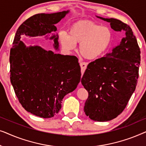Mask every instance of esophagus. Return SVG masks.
Segmentation results:
<instances>
[{"label": "esophagus", "mask_w": 146, "mask_h": 146, "mask_svg": "<svg viewBox=\"0 0 146 146\" xmlns=\"http://www.w3.org/2000/svg\"><path fill=\"white\" fill-rule=\"evenodd\" d=\"M87 65H88V63H86V62H80L81 71H82V75H83L84 72L85 70L86 69Z\"/></svg>", "instance_id": "34e87169"}]
</instances>
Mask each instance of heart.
<instances>
[{"mask_svg":"<svg viewBox=\"0 0 146 146\" xmlns=\"http://www.w3.org/2000/svg\"><path fill=\"white\" fill-rule=\"evenodd\" d=\"M59 40L65 50L75 49L80 44L79 52L88 60H96L104 54L112 40V33L104 27L90 21H78L68 29V34L62 31Z\"/></svg>","mask_w":146,"mask_h":146,"instance_id":"1","label":"heart"}]
</instances>
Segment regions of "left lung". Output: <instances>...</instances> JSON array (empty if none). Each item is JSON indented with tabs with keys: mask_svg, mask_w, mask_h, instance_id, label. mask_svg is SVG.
<instances>
[{
	"mask_svg": "<svg viewBox=\"0 0 146 146\" xmlns=\"http://www.w3.org/2000/svg\"><path fill=\"white\" fill-rule=\"evenodd\" d=\"M111 28L123 32L120 43L105 56L91 62L81 82L88 92L84 111L92 120L107 121L123 111L135 91L139 77L140 49L132 30L115 19H104Z\"/></svg>",
	"mask_w": 146,
	"mask_h": 146,
	"instance_id": "1",
	"label": "left lung"
}]
</instances>
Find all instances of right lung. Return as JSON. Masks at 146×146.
<instances>
[{"instance_id": "right-lung-1", "label": "right lung", "mask_w": 146, "mask_h": 146, "mask_svg": "<svg viewBox=\"0 0 146 146\" xmlns=\"http://www.w3.org/2000/svg\"><path fill=\"white\" fill-rule=\"evenodd\" d=\"M68 12L40 13L29 18L18 29L10 52L11 82L19 102L27 111L44 118L58 113L63 98L76 88L81 78L78 59L38 46L27 47L21 38L56 31L54 25ZM50 39H54V46L58 49V35Z\"/></svg>"}]
</instances>
